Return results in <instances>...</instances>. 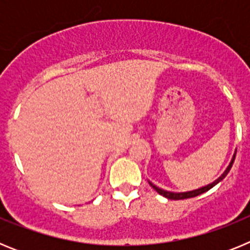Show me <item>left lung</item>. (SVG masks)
<instances>
[{
    "label": "left lung",
    "mask_w": 250,
    "mask_h": 250,
    "mask_svg": "<svg viewBox=\"0 0 250 250\" xmlns=\"http://www.w3.org/2000/svg\"><path fill=\"white\" fill-rule=\"evenodd\" d=\"M235 152H237V150H235ZM235 152H234L233 158H231L230 163H229V165L227 167V169L224 170V173L222 174V175L219 176V178L216 179V180H214L213 183H210V184L205 185V187H202L199 188V189H194V190H190V191H183V193H174V191H167V190H164V189H161V188H158L156 185L152 184L151 182H149V184L151 185L152 188H154V190L158 191L160 195L165 196V198H167V199H171V200H180V199H188V198H194V196H198L200 195V194L205 193V191H208L209 189H211L213 187H215L218 183H220L223 180V179L225 178V176L228 175L229 170L231 169V165H233L234 163V159H235Z\"/></svg>",
    "instance_id": "8db88e82"
}]
</instances>
